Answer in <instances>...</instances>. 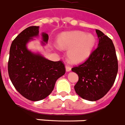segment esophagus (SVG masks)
I'll return each mask as SVG.
<instances>
[{
  "instance_id": "1",
  "label": "esophagus",
  "mask_w": 125,
  "mask_h": 125,
  "mask_svg": "<svg viewBox=\"0 0 125 125\" xmlns=\"http://www.w3.org/2000/svg\"><path fill=\"white\" fill-rule=\"evenodd\" d=\"M71 71V67L69 66V65H66V72H70Z\"/></svg>"
}]
</instances>
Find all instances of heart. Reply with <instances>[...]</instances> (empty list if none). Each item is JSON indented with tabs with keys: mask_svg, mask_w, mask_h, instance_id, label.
I'll return each mask as SVG.
<instances>
[{
	"mask_svg": "<svg viewBox=\"0 0 125 125\" xmlns=\"http://www.w3.org/2000/svg\"><path fill=\"white\" fill-rule=\"evenodd\" d=\"M96 39L93 34L83 32H64L56 41L59 49L67 51V57L73 63H79L88 59L92 53Z\"/></svg>",
	"mask_w": 125,
	"mask_h": 125,
	"instance_id": "1",
	"label": "heart"
}]
</instances>
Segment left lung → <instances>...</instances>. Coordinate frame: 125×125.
I'll return each mask as SVG.
<instances>
[{
  "instance_id": "1",
  "label": "left lung",
  "mask_w": 125,
  "mask_h": 125,
  "mask_svg": "<svg viewBox=\"0 0 125 125\" xmlns=\"http://www.w3.org/2000/svg\"><path fill=\"white\" fill-rule=\"evenodd\" d=\"M98 46L84 63L72 69L79 76L74 86L83 99L96 101L106 94L113 85L118 72V61L112 40L96 30Z\"/></svg>"
}]
</instances>
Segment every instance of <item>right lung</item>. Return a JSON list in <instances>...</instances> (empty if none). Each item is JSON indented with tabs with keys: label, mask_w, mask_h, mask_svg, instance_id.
I'll return each instance as SVG.
<instances>
[{
	"label": "right lung",
	"mask_w": 125,
	"mask_h": 125,
	"mask_svg": "<svg viewBox=\"0 0 125 125\" xmlns=\"http://www.w3.org/2000/svg\"><path fill=\"white\" fill-rule=\"evenodd\" d=\"M39 36V26H29L12 41L10 49L8 71L16 91L26 99L38 101L53 91L57 79L65 73L61 61H52L39 52L27 48L29 42ZM41 45L45 46L49 35L42 32Z\"/></svg>",
	"instance_id": "obj_1"
}]
</instances>
